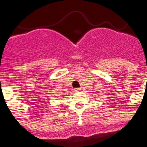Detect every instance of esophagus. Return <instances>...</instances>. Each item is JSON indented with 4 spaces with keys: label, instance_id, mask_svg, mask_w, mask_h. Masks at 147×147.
Listing matches in <instances>:
<instances>
[{
    "label": "esophagus",
    "instance_id": "34e87169",
    "mask_svg": "<svg viewBox=\"0 0 147 147\" xmlns=\"http://www.w3.org/2000/svg\"><path fill=\"white\" fill-rule=\"evenodd\" d=\"M80 90H81V89H80V88H75V89H74V90H75V91H76V92H77V91H80Z\"/></svg>",
    "mask_w": 147,
    "mask_h": 147
}]
</instances>
